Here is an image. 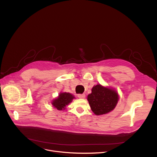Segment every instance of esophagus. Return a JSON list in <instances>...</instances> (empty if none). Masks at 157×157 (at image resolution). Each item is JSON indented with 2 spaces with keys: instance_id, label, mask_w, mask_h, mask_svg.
I'll use <instances>...</instances> for the list:
<instances>
[{
  "instance_id": "obj_1",
  "label": "esophagus",
  "mask_w": 157,
  "mask_h": 157,
  "mask_svg": "<svg viewBox=\"0 0 157 157\" xmlns=\"http://www.w3.org/2000/svg\"><path fill=\"white\" fill-rule=\"evenodd\" d=\"M78 97L79 99H84L85 98V94H78Z\"/></svg>"
}]
</instances>
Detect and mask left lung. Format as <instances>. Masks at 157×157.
Returning a JSON list of instances; mask_svg holds the SVG:
<instances>
[{"mask_svg": "<svg viewBox=\"0 0 157 157\" xmlns=\"http://www.w3.org/2000/svg\"><path fill=\"white\" fill-rule=\"evenodd\" d=\"M119 100L118 94L113 89L98 84L92 89L91 94L87 96L91 110L97 115L107 114L113 110Z\"/></svg>", "mask_w": 157, "mask_h": 157, "instance_id": "8db88e82", "label": "left lung"}]
</instances>
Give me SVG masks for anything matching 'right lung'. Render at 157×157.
<instances>
[{"label": "right lung", "mask_w": 157, "mask_h": 157, "mask_svg": "<svg viewBox=\"0 0 157 157\" xmlns=\"http://www.w3.org/2000/svg\"><path fill=\"white\" fill-rule=\"evenodd\" d=\"M74 98L73 95L69 93H61L58 98L52 102V105L58 110H64L65 107L71 102Z\"/></svg>", "instance_id": "obj_1"}]
</instances>
